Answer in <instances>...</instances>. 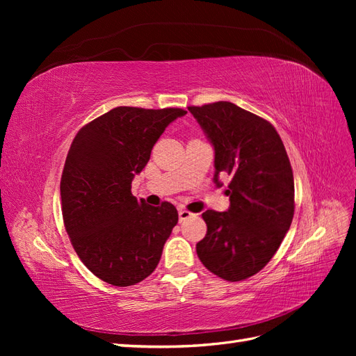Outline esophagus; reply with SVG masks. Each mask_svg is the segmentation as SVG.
<instances>
[{"mask_svg": "<svg viewBox=\"0 0 356 356\" xmlns=\"http://www.w3.org/2000/svg\"><path fill=\"white\" fill-rule=\"evenodd\" d=\"M178 217H179V221H186V220H188L190 217H193V213L188 212V211H186V209H179V211H178Z\"/></svg>", "mask_w": 356, "mask_h": 356, "instance_id": "34e87169", "label": "esophagus"}]
</instances>
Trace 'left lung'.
<instances>
[{
	"mask_svg": "<svg viewBox=\"0 0 356 356\" xmlns=\"http://www.w3.org/2000/svg\"><path fill=\"white\" fill-rule=\"evenodd\" d=\"M215 149L213 182L232 177L230 208L208 209L202 264L230 282L258 273L281 246L294 217V177L281 136L264 118L232 102L188 106Z\"/></svg>",
	"mask_w": 356,
	"mask_h": 356,
	"instance_id": "8db88e82",
	"label": "left lung"
}]
</instances>
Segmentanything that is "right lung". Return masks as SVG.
Here are the masks:
<instances>
[{"label": "right lung", "instance_id": "right-lung-1", "mask_svg": "<svg viewBox=\"0 0 356 356\" xmlns=\"http://www.w3.org/2000/svg\"><path fill=\"white\" fill-rule=\"evenodd\" d=\"M186 114L117 106L74 138L60 178L63 224L80 260L106 284L135 285L160 261L178 222L177 208L138 200L132 179L165 129Z\"/></svg>", "mask_w": 356, "mask_h": 356}]
</instances>
